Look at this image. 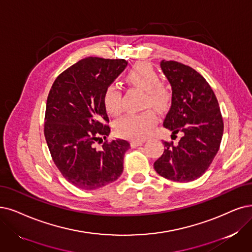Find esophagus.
I'll return each instance as SVG.
<instances>
[{"mask_svg":"<svg viewBox=\"0 0 252 252\" xmlns=\"http://www.w3.org/2000/svg\"><path fill=\"white\" fill-rule=\"evenodd\" d=\"M145 143V139H132L131 140V145L133 147H138L140 145H143Z\"/></svg>","mask_w":252,"mask_h":252,"instance_id":"esophagus-1","label":"esophagus"}]
</instances>
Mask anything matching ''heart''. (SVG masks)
Listing matches in <instances>:
<instances>
[{
    "instance_id": "obj_1",
    "label": "heart",
    "mask_w": 252,
    "mask_h": 252,
    "mask_svg": "<svg viewBox=\"0 0 252 252\" xmlns=\"http://www.w3.org/2000/svg\"><path fill=\"white\" fill-rule=\"evenodd\" d=\"M159 74L152 65L138 63L129 70L126 79L129 84L145 91L144 106H151L159 112H163L172 101L170 88L159 80ZM121 90L115 85H108L103 92V104L107 113L118 116L122 112ZM157 123V116L152 109L140 113L127 114L116 123V131L119 135L142 139L147 137Z\"/></svg>"
}]
</instances>
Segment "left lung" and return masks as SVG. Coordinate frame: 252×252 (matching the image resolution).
Wrapping results in <instances>:
<instances>
[{"instance_id":"obj_1","label":"left lung","mask_w":252,"mask_h":252,"mask_svg":"<svg viewBox=\"0 0 252 252\" xmlns=\"http://www.w3.org/2000/svg\"><path fill=\"white\" fill-rule=\"evenodd\" d=\"M173 88L172 106L163 126L182 137L178 144L163 142V154L154 162L156 172L176 182L202 177L216 156L223 134L217 98L196 70L177 61H161Z\"/></svg>"}]
</instances>
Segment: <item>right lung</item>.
Returning a JSON list of instances; mask_svg holds the SVG:
<instances>
[{"label":"right lung","instance_id":"add662e5","mask_svg":"<svg viewBox=\"0 0 252 252\" xmlns=\"http://www.w3.org/2000/svg\"><path fill=\"white\" fill-rule=\"evenodd\" d=\"M127 64L124 59L88 57L67 68L50 88L44 136L60 173L77 188L98 189L123 173L130 144L106 139L110 128L102 97ZM103 138V149L97 150Z\"/></svg>","mask_w":252,"mask_h":252}]
</instances>
